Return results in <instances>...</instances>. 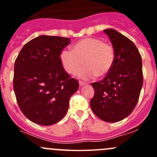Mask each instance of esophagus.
<instances>
[{
    "label": "esophagus",
    "mask_w": 157,
    "mask_h": 157,
    "mask_svg": "<svg viewBox=\"0 0 157 157\" xmlns=\"http://www.w3.org/2000/svg\"><path fill=\"white\" fill-rule=\"evenodd\" d=\"M79 83H80V86H83V85L86 84V83H85V82H83V81H81V80L79 82Z\"/></svg>",
    "instance_id": "34e87169"
}]
</instances>
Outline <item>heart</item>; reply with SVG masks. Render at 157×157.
<instances>
[{"label": "heart", "mask_w": 157, "mask_h": 157, "mask_svg": "<svg viewBox=\"0 0 157 157\" xmlns=\"http://www.w3.org/2000/svg\"><path fill=\"white\" fill-rule=\"evenodd\" d=\"M64 70L72 75L80 72V77L90 79L104 77L110 73L115 64V52L112 44L96 37H86L77 41L72 46V52L63 51L60 55Z\"/></svg>", "instance_id": "b5f03b06"}]
</instances>
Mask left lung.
<instances>
[{"mask_svg":"<svg viewBox=\"0 0 157 157\" xmlns=\"http://www.w3.org/2000/svg\"><path fill=\"white\" fill-rule=\"evenodd\" d=\"M104 33L115 48V64L103 80L91 84L95 94L90 107L100 119L116 122L128 117L138 102L144 79L141 55L134 42L116 30Z\"/></svg>","mask_w":157,"mask_h":157,"instance_id":"1","label":"left lung"}]
</instances>
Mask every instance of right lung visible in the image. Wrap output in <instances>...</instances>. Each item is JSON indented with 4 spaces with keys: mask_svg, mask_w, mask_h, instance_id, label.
Here are the masks:
<instances>
[{
    "mask_svg": "<svg viewBox=\"0 0 157 157\" xmlns=\"http://www.w3.org/2000/svg\"><path fill=\"white\" fill-rule=\"evenodd\" d=\"M69 38L40 36L28 42L14 64L13 90L23 115L33 122L52 125L64 118L78 80L64 71L60 55Z\"/></svg>",
    "mask_w": 157,
    "mask_h": 157,
    "instance_id": "obj_1",
    "label": "right lung"
}]
</instances>
